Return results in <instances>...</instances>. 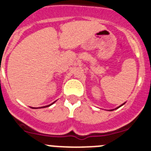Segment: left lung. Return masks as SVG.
Returning <instances> with one entry per match:
<instances>
[{
	"label": "left lung",
	"mask_w": 151,
	"mask_h": 151,
	"mask_svg": "<svg viewBox=\"0 0 151 151\" xmlns=\"http://www.w3.org/2000/svg\"><path fill=\"white\" fill-rule=\"evenodd\" d=\"M124 103H123V104H122V105H121V106H119V107H118V108H119V107H121V106H123V105H124ZM118 108H117V109H118ZM111 111H112V110H111Z\"/></svg>",
	"instance_id": "1"
}]
</instances>
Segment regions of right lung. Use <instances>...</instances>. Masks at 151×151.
Returning <instances> with one entry per match:
<instances>
[{
  "instance_id": "right-lung-1",
  "label": "right lung",
  "mask_w": 151,
  "mask_h": 151,
  "mask_svg": "<svg viewBox=\"0 0 151 151\" xmlns=\"http://www.w3.org/2000/svg\"><path fill=\"white\" fill-rule=\"evenodd\" d=\"M55 102H54L53 103H55ZM53 103H52V104H50V105H48V106H43V107H41V108H45V107H48V106H52V104H53ZM32 109H35V108H32Z\"/></svg>"
}]
</instances>
